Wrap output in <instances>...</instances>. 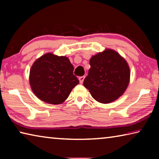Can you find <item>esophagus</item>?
I'll return each mask as SVG.
<instances>
[{
	"label": "esophagus",
	"mask_w": 159,
	"mask_h": 159,
	"mask_svg": "<svg viewBox=\"0 0 159 159\" xmlns=\"http://www.w3.org/2000/svg\"><path fill=\"white\" fill-rule=\"evenodd\" d=\"M84 79H85V76H80V77L79 78V81H80V83H83V80H84Z\"/></svg>",
	"instance_id": "34e87169"
}]
</instances>
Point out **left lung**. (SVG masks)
I'll return each instance as SVG.
<instances>
[{"label":"left lung","mask_w":159,"mask_h":159,"mask_svg":"<svg viewBox=\"0 0 159 159\" xmlns=\"http://www.w3.org/2000/svg\"><path fill=\"white\" fill-rule=\"evenodd\" d=\"M90 69L83 85L93 98L107 104L121 96L130 80V69L126 61L116 51L107 49L93 56Z\"/></svg>","instance_id":"left-lung-1"}]
</instances>
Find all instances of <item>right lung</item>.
Instances as JSON below:
<instances>
[{"instance_id": "add662e5", "label": "right lung", "mask_w": 159, "mask_h": 159, "mask_svg": "<svg viewBox=\"0 0 159 159\" xmlns=\"http://www.w3.org/2000/svg\"><path fill=\"white\" fill-rule=\"evenodd\" d=\"M66 57L48 53L32 65L29 82L38 98L48 104L62 103L79 80Z\"/></svg>"}]
</instances>
